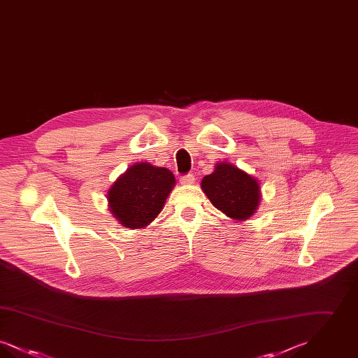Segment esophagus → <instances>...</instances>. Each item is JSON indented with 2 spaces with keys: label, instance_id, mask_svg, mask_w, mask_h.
Segmentation results:
<instances>
[{
  "label": "esophagus",
  "instance_id": "34e87169",
  "mask_svg": "<svg viewBox=\"0 0 358 358\" xmlns=\"http://www.w3.org/2000/svg\"><path fill=\"white\" fill-rule=\"evenodd\" d=\"M180 182L182 184V185H190V184H193L194 182V176L193 174H185V176H181L180 177Z\"/></svg>",
  "mask_w": 358,
  "mask_h": 358
}]
</instances>
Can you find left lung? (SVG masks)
I'll list each match as a JSON object with an SVG mask.
<instances>
[{
  "label": "left lung",
  "mask_w": 358,
  "mask_h": 358,
  "mask_svg": "<svg viewBox=\"0 0 358 358\" xmlns=\"http://www.w3.org/2000/svg\"><path fill=\"white\" fill-rule=\"evenodd\" d=\"M201 187L212 204L236 220H245L254 215L260 200L255 178L225 162L219 164L212 174L205 176Z\"/></svg>",
  "instance_id": "8db88e82"
}]
</instances>
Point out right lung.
Here are the masks:
<instances>
[{
	"instance_id": "add662e5",
	"label": "right lung",
	"mask_w": 358,
	"mask_h": 358,
	"mask_svg": "<svg viewBox=\"0 0 358 358\" xmlns=\"http://www.w3.org/2000/svg\"><path fill=\"white\" fill-rule=\"evenodd\" d=\"M174 181L166 168L136 164L108 190L110 210L127 228L146 227L161 212Z\"/></svg>"
}]
</instances>
